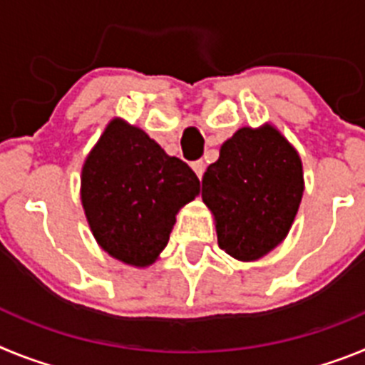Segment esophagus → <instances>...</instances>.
Masks as SVG:
<instances>
[{
	"label": "esophagus",
	"mask_w": 365,
	"mask_h": 365,
	"mask_svg": "<svg viewBox=\"0 0 365 365\" xmlns=\"http://www.w3.org/2000/svg\"><path fill=\"white\" fill-rule=\"evenodd\" d=\"M192 168L193 172H195V175L199 177V179H202V173H205V163L202 160H195V163H192Z\"/></svg>",
	"instance_id": "34e87169"
}]
</instances>
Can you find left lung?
<instances>
[{
    "label": "left lung",
    "instance_id": "8db88e82",
    "mask_svg": "<svg viewBox=\"0 0 365 365\" xmlns=\"http://www.w3.org/2000/svg\"><path fill=\"white\" fill-rule=\"evenodd\" d=\"M303 188L299 153L278 128L267 122L235 131L202 177L221 250L237 261L272 252L291 230Z\"/></svg>",
    "mask_w": 365,
    "mask_h": 365
}]
</instances>
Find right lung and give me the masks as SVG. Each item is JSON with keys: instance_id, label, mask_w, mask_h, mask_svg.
Here are the masks:
<instances>
[{"instance_id": "obj_1", "label": "right lung", "mask_w": 365, "mask_h": 365, "mask_svg": "<svg viewBox=\"0 0 365 365\" xmlns=\"http://www.w3.org/2000/svg\"><path fill=\"white\" fill-rule=\"evenodd\" d=\"M199 188L188 164L122 118L106 125L80 177L83 214L96 243L137 269L159 259L175 215L197 197Z\"/></svg>"}]
</instances>
